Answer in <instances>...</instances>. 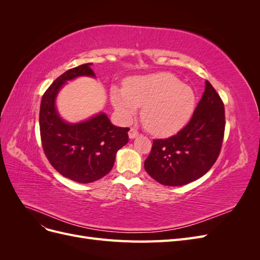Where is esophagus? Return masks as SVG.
<instances>
[{"mask_svg": "<svg viewBox=\"0 0 260 260\" xmlns=\"http://www.w3.org/2000/svg\"><path fill=\"white\" fill-rule=\"evenodd\" d=\"M138 136H139V132L136 129H130V131H129V138L130 139H135Z\"/></svg>", "mask_w": 260, "mask_h": 260, "instance_id": "esophagus-1", "label": "esophagus"}]
</instances>
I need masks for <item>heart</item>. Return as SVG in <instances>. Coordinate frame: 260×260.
Here are the masks:
<instances>
[{
	"label": "heart",
	"instance_id": "obj_1",
	"mask_svg": "<svg viewBox=\"0 0 260 260\" xmlns=\"http://www.w3.org/2000/svg\"><path fill=\"white\" fill-rule=\"evenodd\" d=\"M111 102L124 121L132 119L138 107L144 127L155 136L168 137L182 129L191 119L196 95L170 73L138 76L124 82L123 90L112 88Z\"/></svg>",
	"mask_w": 260,
	"mask_h": 260
}]
</instances>
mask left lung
<instances>
[{
	"instance_id": "obj_1",
	"label": "left lung",
	"mask_w": 260,
	"mask_h": 260,
	"mask_svg": "<svg viewBox=\"0 0 260 260\" xmlns=\"http://www.w3.org/2000/svg\"><path fill=\"white\" fill-rule=\"evenodd\" d=\"M224 105L206 81L205 92L185 127L168 139L153 141L144 161L147 174L168 186L184 185L203 177L217 160L224 135Z\"/></svg>"
}]
</instances>
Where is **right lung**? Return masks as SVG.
Returning <instances> with one entry per match:
<instances>
[{"mask_svg":"<svg viewBox=\"0 0 260 260\" xmlns=\"http://www.w3.org/2000/svg\"><path fill=\"white\" fill-rule=\"evenodd\" d=\"M91 62L67 70L42 96L40 133L42 147L61 176L79 183L94 182L112 170L116 154L128 143L129 128L114 125L105 113L81 122H67L59 116L56 98L67 81L78 77L95 78Z\"/></svg>","mask_w":260,"mask_h":260,"instance_id":"add662e5","label":"right lung"}]
</instances>
